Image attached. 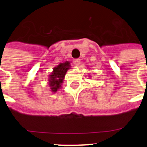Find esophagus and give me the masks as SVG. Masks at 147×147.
Here are the masks:
<instances>
[{
  "label": "esophagus",
  "instance_id": "esophagus-1",
  "mask_svg": "<svg viewBox=\"0 0 147 147\" xmlns=\"http://www.w3.org/2000/svg\"><path fill=\"white\" fill-rule=\"evenodd\" d=\"M73 62H74V64L76 66H78L80 64V59H74Z\"/></svg>",
  "mask_w": 147,
  "mask_h": 147
}]
</instances>
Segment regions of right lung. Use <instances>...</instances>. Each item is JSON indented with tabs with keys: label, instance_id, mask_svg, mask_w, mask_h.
Segmentation results:
<instances>
[{
	"label": "right lung",
	"instance_id": "obj_1",
	"mask_svg": "<svg viewBox=\"0 0 147 147\" xmlns=\"http://www.w3.org/2000/svg\"><path fill=\"white\" fill-rule=\"evenodd\" d=\"M69 67V62L60 63L59 65L54 67L52 74L49 77V85L53 92H57V90L61 88V84L63 82V79Z\"/></svg>",
	"mask_w": 147,
	"mask_h": 147
}]
</instances>
